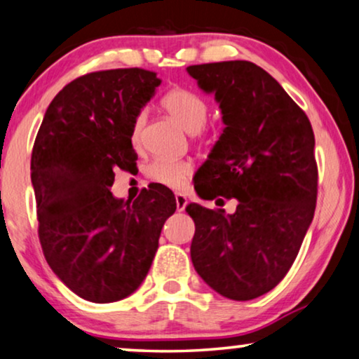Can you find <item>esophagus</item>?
I'll return each instance as SVG.
<instances>
[{
  "label": "esophagus",
  "mask_w": 359,
  "mask_h": 359,
  "mask_svg": "<svg viewBox=\"0 0 359 359\" xmlns=\"http://www.w3.org/2000/svg\"><path fill=\"white\" fill-rule=\"evenodd\" d=\"M175 203H177V210H179V212H184L185 207H187L189 200H187V197H185V195L177 194L175 195Z\"/></svg>",
  "instance_id": "1"
}]
</instances>
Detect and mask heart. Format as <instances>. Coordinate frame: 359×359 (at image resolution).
I'll use <instances>...</instances> for the list:
<instances>
[{
	"label": "heart",
	"instance_id": "b5f03b06",
	"mask_svg": "<svg viewBox=\"0 0 359 359\" xmlns=\"http://www.w3.org/2000/svg\"><path fill=\"white\" fill-rule=\"evenodd\" d=\"M162 108L167 114L179 123L187 133L194 136H200L205 133V123H207L210 107L208 102L202 95L189 88H172L161 100ZM146 114L137 111L131 121L130 140L131 144L141 147L142 131H144ZM194 174V164L190 161H172V159H157L151 161L146 165V175L152 182L165 185L169 189H182L189 177Z\"/></svg>",
	"mask_w": 359,
	"mask_h": 359
}]
</instances>
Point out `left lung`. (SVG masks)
Returning a JSON list of instances; mask_svg holds the SVG:
<instances>
[{
	"mask_svg": "<svg viewBox=\"0 0 359 359\" xmlns=\"http://www.w3.org/2000/svg\"><path fill=\"white\" fill-rule=\"evenodd\" d=\"M187 72L215 93L226 124L200 167L195 190L207 200H238L233 215L198 203L185 207L195 223L190 256L219 295L256 299L284 279L312 223L318 192L312 124L252 62L190 65Z\"/></svg>",
	"mask_w": 359,
	"mask_h": 359,
	"instance_id": "obj_1",
	"label": "left lung"
}]
</instances>
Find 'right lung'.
<instances>
[{
  "label": "right lung",
  "mask_w": 359,
  "mask_h": 359,
  "mask_svg": "<svg viewBox=\"0 0 359 359\" xmlns=\"http://www.w3.org/2000/svg\"><path fill=\"white\" fill-rule=\"evenodd\" d=\"M159 85L156 72L137 67L82 75L55 95L37 131L31 179L42 252L90 302H116L140 287L177 208L161 184L135 202L109 192L114 170L136 167L131 121Z\"/></svg>",
  "instance_id": "obj_1"
}]
</instances>
